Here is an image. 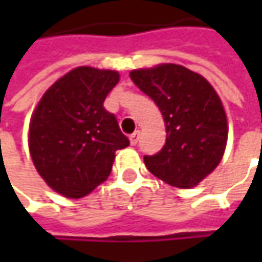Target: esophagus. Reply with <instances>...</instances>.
<instances>
[{
	"label": "esophagus",
	"instance_id": "34e87169",
	"mask_svg": "<svg viewBox=\"0 0 262 262\" xmlns=\"http://www.w3.org/2000/svg\"><path fill=\"white\" fill-rule=\"evenodd\" d=\"M138 138H140V131H136V133H133V134L129 136V143H131V146H136L137 143H138Z\"/></svg>",
	"mask_w": 262,
	"mask_h": 262
}]
</instances>
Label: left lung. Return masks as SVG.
<instances>
[{"label": "left lung", "mask_w": 262, "mask_h": 262, "mask_svg": "<svg viewBox=\"0 0 262 262\" xmlns=\"http://www.w3.org/2000/svg\"><path fill=\"white\" fill-rule=\"evenodd\" d=\"M129 77L155 100L166 125L163 148L144 156L147 169L169 185L195 186L216 169L226 148V114L216 90L176 64L134 70Z\"/></svg>", "instance_id": "left-lung-1"}]
</instances>
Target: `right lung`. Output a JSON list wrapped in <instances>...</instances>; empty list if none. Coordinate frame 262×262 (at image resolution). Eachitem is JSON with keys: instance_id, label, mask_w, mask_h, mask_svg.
<instances>
[{"instance_id": "right-lung-1", "label": "right lung", "mask_w": 262, "mask_h": 262, "mask_svg": "<svg viewBox=\"0 0 262 262\" xmlns=\"http://www.w3.org/2000/svg\"><path fill=\"white\" fill-rule=\"evenodd\" d=\"M119 81L111 70L78 67L46 90L29 126L39 175L61 195L81 198L111 175L115 151L129 146L114 114L103 107Z\"/></svg>"}]
</instances>
